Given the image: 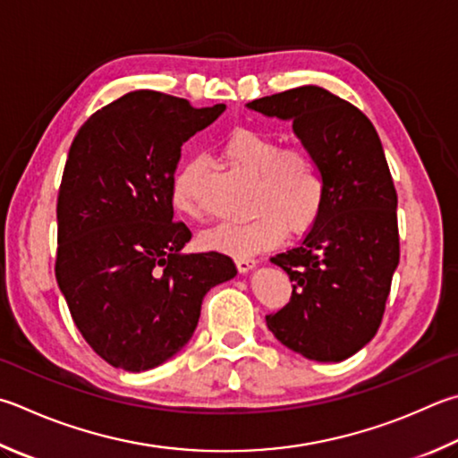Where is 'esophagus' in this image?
I'll use <instances>...</instances> for the list:
<instances>
[{"label":"esophagus","mask_w":458,"mask_h":458,"mask_svg":"<svg viewBox=\"0 0 458 458\" xmlns=\"http://www.w3.org/2000/svg\"><path fill=\"white\" fill-rule=\"evenodd\" d=\"M254 266H256V260H254V258H250V256H238L236 258V268H238L240 274L250 272Z\"/></svg>","instance_id":"1"}]
</instances>
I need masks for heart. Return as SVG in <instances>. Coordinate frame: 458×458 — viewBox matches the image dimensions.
<instances>
[{"label": "heart", "mask_w": 458, "mask_h": 458, "mask_svg": "<svg viewBox=\"0 0 458 458\" xmlns=\"http://www.w3.org/2000/svg\"><path fill=\"white\" fill-rule=\"evenodd\" d=\"M222 152L234 168L254 178L248 210L250 218L222 222L202 234L204 246L228 254H254L270 248L284 234H301L318 220L327 178L310 149L284 148L282 140L268 131L238 128L224 140ZM204 160L194 156L180 165L172 180V204L190 218H200L202 206L198 186Z\"/></svg>", "instance_id": "b5f03b06"}]
</instances>
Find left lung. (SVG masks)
<instances>
[{
	"instance_id": "obj_1",
	"label": "left lung",
	"mask_w": 458,
	"mask_h": 458,
	"mask_svg": "<svg viewBox=\"0 0 458 458\" xmlns=\"http://www.w3.org/2000/svg\"><path fill=\"white\" fill-rule=\"evenodd\" d=\"M246 106L293 122L327 178L318 220L301 244L270 258L290 276L293 296L284 309L266 316V324L290 351L340 362L377 335L401 258L396 190L385 149L359 107L318 86Z\"/></svg>"
}]
</instances>
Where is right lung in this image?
Instances as JSON below:
<instances>
[{"instance_id": "1", "label": "right lung", "mask_w": 458, "mask_h": 458, "mask_svg": "<svg viewBox=\"0 0 458 458\" xmlns=\"http://www.w3.org/2000/svg\"><path fill=\"white\" fill-rule=\"evenodd\" d=\"M224 110L138 89L73 138L57 194L55 280L81 336L115 369L172 359L192 338L208 290L236 276L226 254L182 252L192 232L172 206L182 144Z\"/></svg>"}]
</instances>
